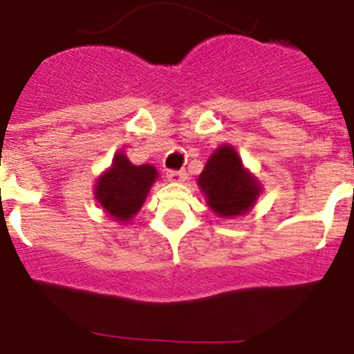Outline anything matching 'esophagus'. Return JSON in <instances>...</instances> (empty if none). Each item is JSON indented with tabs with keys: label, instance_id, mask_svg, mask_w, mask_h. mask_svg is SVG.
Here are the masks:
<instances>
[{
	"label": "esophagus",
	"instance_id": "esophagus-1",
	"mask_svg": "<svg viewBox=\"0 0 354 354\" xmlns=\"http://www.w3.org/2000/svg\"><path fill=\"white\" fill-rule=\"evenodd\" d=\"M167 177L170 180H174V183H183V180L187 179V174L186 170H170L167 174Z\"/></svg>",
	"mask_w": 354,
	"mask_h": 354
}]
</instances>
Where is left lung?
<instances>
[{
	"label": "left lung",
	"mask_w": 354,
	"mask_h": 354,
	"mask_svg": "<svg viewBox=\"0 0 354 354\" xmlns=\"http://www.w3.org/2000/svg\"><path fill=\"white\" fill-rule=\"evenodd\" d=\"M198 184L207 196L209 207L227 218L245 214L261 192L232 147H220L209 158Z\"/></svg>",
	"instance_id": "1"
}]
</instances>
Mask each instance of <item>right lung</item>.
I'll use <instances>...</instances> for the list:
<instances>
[{
  "label": "right lung",
  "instance_id": "right-lung-1",
  "mask_svg": "<svg viewBox=\"0 0 354 354\" xmlns=\"http://www.w3.org/2000/svg\"><path fill=\"white\" fill-rule=\"evenodd\" d=\"M156 177L158 171L154 167H134L126 156L118 152L111 168L97 183L95 198L115 220L126 221L140 211Z\"/></svg>",
  "mask_w": 354,
  "mask_h": 354
}]
</instances>
